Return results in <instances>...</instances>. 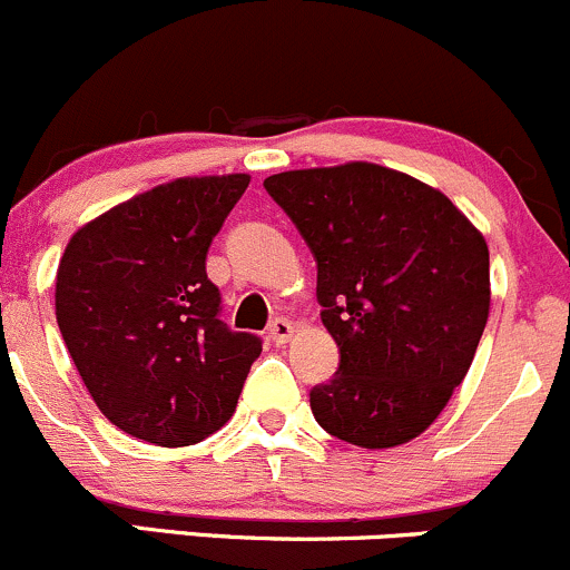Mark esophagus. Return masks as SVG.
Returning <instances> with one entry per match:
<instances>
[{
	"label": "esophagus",
	"mask_w": 570,
	"mask_h": 570,
	"mask_svg": "<svg viewBox=\"0 0 570 570\" xmlns=\"http://www.w3.org/2000/svg\"><path fill=\"white\" fill-rule=\"evenodd\" d=\"M267 333H269V338H273V344L281 346V344H286V341H289L292 335H295V327H292L289 320H284V316H278V320L269 322Z\"/></svg>",
	"instance_id": "34e87169"
}]
</instances>
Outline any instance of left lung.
Returning <instances> with one entry per match:
<instances>
[{"label": "left lung", "mask_w": 570, "mask_h": 570, "mask_svg": "<svg viewBox=\"0 0 570 570\" xmlns=\"http://www.w3.org/2000/svg\"><path fill=\"white\" fill-rule=\"evenodd\" d=\"M265 188L314 254L341 352L333 380L311 387L316 423L361 448L415 440L487 327V239L445 194L376 164L281 171Z\"/></svg>", "instance_id": "8db88e82"}]
</instances>
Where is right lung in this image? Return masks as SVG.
Returning a JSON list of instances; mask_svg holds the SVG:
<instances>
[{"label":"right lung","mask_w":570,"mask_h":570,"mask_svg":"<svg viewBox=\"0 0 570 570\" xmlns=\"http://www.w3.org/2000/svg\"><path fill=\"white\" fill-rule=\"evenodd\" d=\"M248 175L183 177L81 226L57 269V322L98 410L164 448L235 412L262 338L229 331L207 250Z\"/></svg>","instance_id":"1"}]
</instances>
